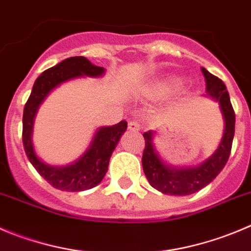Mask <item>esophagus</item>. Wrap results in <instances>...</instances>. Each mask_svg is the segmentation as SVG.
<instances>
[{
	"mask_svg": "<svg viewBox=\"0 0 251 251\" xmlns=\"http://www.w3.org/2000/svg\"><path fill=\"white\" fill-rule=\"evenodd\" d=\"M140 128H141V125L137 121H130L128 123V130L130 131H139Z\"/></svg>",
	"mask_w": 251,
	"mask_h": 251,
	"instance_id": "obj_1",
	"label": "esophagus"
}]
</instances>
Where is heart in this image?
I'll return each instance as SVG.
<instances>
[{"label": "heart", "mask_w": 251, "mask_h": 251, "mask_svg": "<svg viewBox=\"0 0 251 251\" xmlns=\"http://www.w3.org/2000/svg\"><path fill=\"white\" fill-rule=\"evenodd\" d=\"M168 86H170V88H173V89L179 88V86H181V83H179L178 80H171L170 83H168Z\"/></svg>", "instance_id": "heart-1"}]
</instances>
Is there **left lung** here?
Listing matches in <instances>:
<instances>
[{"label": "left lung", "instance_id": "8db88e82", "mask_svg": "<svg viewBox=\"0 0 251 251\" xmlns=\"http://www.w3.org/2000/svg\"><path fill=\"white\" fill-rule=\"evenodd\" d=\"M205 79V91L212 99L219 102L224 119V133L214 153L196 167L177 168L163 162L153 145V132L144 133L145 150L142 154V168L147 181L153 188L171 196H188L209 184L228 162L235 132V114L231 106L226 86L218 76L202 68Z\"/></svg>", "mask_w": 251, "mask_h": 251}]
</instances>
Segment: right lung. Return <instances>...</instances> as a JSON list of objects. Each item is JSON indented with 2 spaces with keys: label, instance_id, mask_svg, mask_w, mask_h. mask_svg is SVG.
Segmentation results:
<instances>
[{
  "label": "right lung",
  "instance_id": "1",
  "mask_svg": "<svg viewBox=\"0 0 251 251\" xmlns=\"http://www.w3.org/2000/svg\"><path fill=\"white\" fill-rule=\"evenodd\" d=\"M105 73L102 67L90 63L85 57L67 58L55 67L43 72L34 81L33 89L23 110L22 140L25 154L37 172L54 188L68 192H80L98 186L104 178L109 167V161L121 135L127 128L125 120L116 125L104 126L97 131L90 146L75 162L64 167L49 166L37 156L34 151L32 133L36 114L43 100L54 88L79 76L98 78Z\"/></svg>",
  "mask_w": 251,
  "mask_h": 251
}]
</instances>
